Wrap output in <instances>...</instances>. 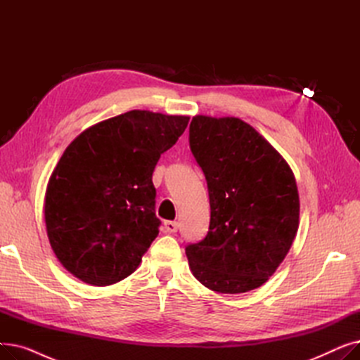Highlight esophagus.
<instances>
[{"mask_svg":"<svg viewBox=\"0 0 360 360\" xmlns=\"http://www.w3.org/2000/svg\"><path fill=\"white\" fill-rule=\"evenodd\" d=\"M179 224L176 221H165L163 223V231L166 233H176Z\"/></svg>","mask_w":360,"mask_h":360,"instance_id":"34e87169","label":"esophagus"}]
</instances>
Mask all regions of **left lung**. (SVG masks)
<instances>
[{"instance_id":"1","label":"left lung","mask_w":360,"mask_h":360,"mask_svg":"<svg viewBox=\"0 0 360 360\" xmlns=\"http://www.w3.org/2000/svg\"><path fill=\"white\" fill-rule=\"evenodd\" d=\"M190 148L210 198L209 232L185 247L190 269L201 285L219 293L257 289L285 259L297 232L292 169L239 118L194 117Z\"/></svg>"}]
</instances>
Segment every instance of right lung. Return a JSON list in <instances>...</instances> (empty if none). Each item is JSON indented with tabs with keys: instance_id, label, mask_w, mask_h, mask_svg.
<instances>
[{
	"instance_id": "right-lung-1",
	"label": "right lung",
	"mask_w": 360,
	"mask_h": 360,
	"mask_svg": "<svg viewBox=\"0 0 360 360\" xmlns=\"http://www.w3.org/2000/svg\"><path fill=\"white\" fill-rule=\"evenodd\" d=\"M188 117L129 110L83 131L49 178L45 223L63 266L91 286L134 273L159 235L153 170Z\"/></svg>"
}]
</instances>
